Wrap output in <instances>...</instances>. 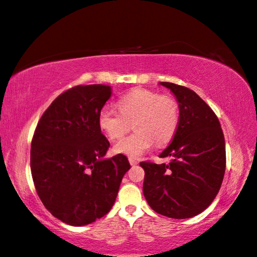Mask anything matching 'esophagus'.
<instances>
[{"label":"esophagus","mask_w":257,"mask_h":257,"mask_svg":"<svg viewBox=\"0 0 257 257\" xmlns=\"http://www.w3.org/2000/svg\"><path fill=\"white\" fill-rule=\"evenodd\" d=\"M129 163H130V165L134 166V165H136L137 163H139V161H137L136 158H132V157H130V158H129Z\"/></svg>","instance_id":"34e87169"}]
</instances>
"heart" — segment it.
I'll return each instance as SVG.
<instances>
[{
    "label": "heart",
    "instance_id": "1",
    "mask_svg": "<svg viewBox=\"0 0 257 257\" xmlns=\"http://www.w3.org/2000/svg\"><path fill=\"white\" fill-rule=\"evenodd\" d=\"M116 111L103 106L97 114V124L110 140L123 136L133 125L135 132L121 139L114 146V153L130 157L146 154L155 141L165 144L175 135L179 122L177 101L170 95L149 89L136 88L118 100Z\"/></svg>",
    "mask_w": 257,
    "mask_h": 257
}]
</instances>
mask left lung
Here are the masks:
<instances>
[{
    "label": "left lung",
    "mask_w": 257,
    "mask_h": 257,
    "mask_svg": "<svg viewBox=\"0 0 257 257\" xmlns=\"http://www.w3.org/2000/svg\"><path fill=\"white\" fill-rule=\"evenodd\" d=\"M176 96L178 127L160 157L169 164L141 162L143 194L158 214L187 219L205 211L218 194L226 170L225 137L211 107L192 89L161 82Z\"/></svg>",
    "instance_id": "obj_1"
}]
</instances>
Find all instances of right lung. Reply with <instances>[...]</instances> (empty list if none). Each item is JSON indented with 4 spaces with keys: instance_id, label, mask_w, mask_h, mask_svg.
Wrapping results in <instances>:
<instances>
[{
    "instance_id": "obj_1",
    "label": "right lung",
    "mask_w": 257,
    "mask_h": 257,
    "mask_svg": "<svg viewBox=\"0 0 257 257\" xmlns=\"http://www.w3.org/2000/svg\"><path fill=\"white\" fill-rule=\"evenodd\" d=\"M110 95L107 85L67 89L44 111L32 137L36 191L45 208L67 225H88L106 215L130 169L124 155L103 158L109 142L97 114Z\"/></svg>"
}]
</instances>
